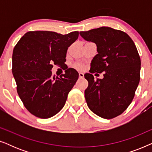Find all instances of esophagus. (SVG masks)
I'll use <instances>...</instances> for the list:
<instances>
[{"label": "esophagus", "instance_id": "obj_1", "mask_svg": "<svg viewBox=\"0 0 152 152\" xmlns=\"http://www.w3.org/2000/svg\"><path fill=\"white\" fill-rule=\"evenodd\" d=\"M84 75L83 72H79V77H80V79H82V78H84Z\"/></svg>", "mask_w": 152, "mask_h": 152}]
</instances>
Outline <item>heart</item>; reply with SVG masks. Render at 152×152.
Instances as JSON below:
<instances>
[{
	"label": "heart",
	"mask_w": 152,
	"mask_h": 152,
	"mask_svg": "<svg viewBox=\"0 0 152 152\" xmlns=\"http://www.w3.org/2000/svg\"><path fill=\"white\" fill-rule=\"evenodd\" d=\"M76 66H77V67L78 68H82V67H83L82 64H77Z\"/></svg>",
	"instance_id": "b5f03b06"
}]
</instances>
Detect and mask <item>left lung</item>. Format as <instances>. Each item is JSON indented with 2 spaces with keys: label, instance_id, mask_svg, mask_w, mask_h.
<instances>
[{
  "label": "left lung",
  "instance_id": "left-lung-1",
  "mask_svg": "<svg viewBox=\"0 0 152 152\" xmlns=\"http://www.w3.org/2000/svg\"><path fill=\"white\" fill-rule=\"evenodd\" d=\"M80 34L97 45V54L91 61L90 72H104V78L97 81L92 74L84 75L88 82L84 91L87 105L104 119L117 117L129 106L140 82L141 62L136 45L125 32L109 27Z\"/></svg>",
  "mask_w": 152,
  "mask_h": 152
}]
</instances>
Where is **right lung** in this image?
Wrapping results in <instances>:
<instances>
[{
  "instance_id": "right-lung-1",
  "label": "right lung",
  "mask_w": 152,
  "mask_h": 152,
  "mask_svg": "<svg viewBox=\"0 0 152 152\" xmlns=\"http://www.w3.org/2000/svg\"><path fill=\"white\" fill-rule=\"evenodd\" d=\"M78 36L76 31L64 35L50 31L28 32L14 47L12 73L18 94L32 115L46 119L65 105L79 73L68 68L65 74L56 77L51 70L53 64L61 65L66 61L68 47Z\"/></svg>"
}]
</instances>
